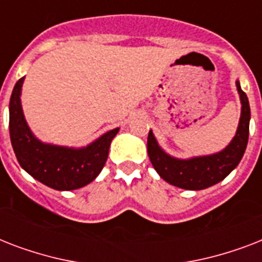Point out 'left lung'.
<instances>
[{
    "label": "left lung",
    "mask_w": 262,
    "mask_h": 262,
    "mask_svg": "<svg viewBox=\"0 0 262 262\" xmlns=\"http://www.w3.org/2000/svg\"><path fill=\"white\" fill-rule=\"evenodd\" d=\"M236 90L241 99V118L235 136L227 147L211 155L193 156L187 159H179L168 155L160 147L154 132L148 133V156L156 172L172 186L186 190H203L223 181L234 168L239 164L249 140V123H250V106L248 96L241 88L236 80Z\"/></svg>",
    "instance_id": "obj_1"
}]
</instances>
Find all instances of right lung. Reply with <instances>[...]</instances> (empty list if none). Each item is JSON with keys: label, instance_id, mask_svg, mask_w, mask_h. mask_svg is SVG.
<instances>
[{"label": "right lung", "instance_id": "1", "mask_svg": "<svg viewBox=\"0 0 262 262\" xmlns=\"http://www.w3.org/2000/svg\"><path fill=\"white\" fill-rule=\"evenodd\" d=\"M23 77L9 102V133L18 163L31 177L55 190H75L94 181L106 163L110 144L119 127L106 132L85 147L43 143L32 133L21 107Z\"/></svg>", "mask_w": 262, "mask_h": 262}]
</instances>
